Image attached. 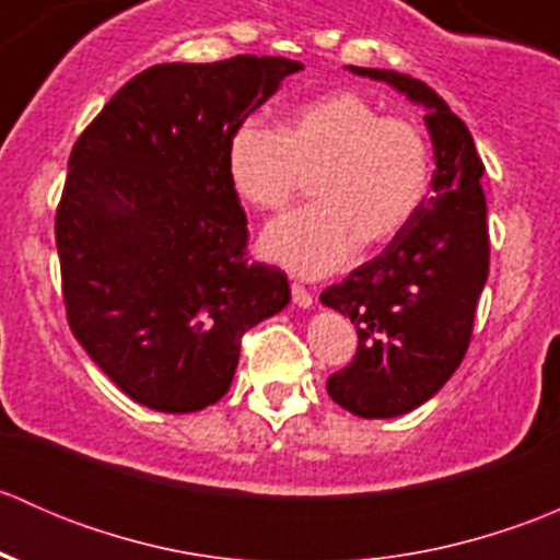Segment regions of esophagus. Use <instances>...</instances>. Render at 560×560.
Masks as SVG:
<instances>
[{
  "label": "esophagus",
  "mask_w": 560,
  "mask_h": 560,
  "mask_svg": "<svg viewBox=\"0 0 560 560\" xmlns=\"http://www.w3.org/2000/svg\"><path fill=\"white\" fill-rule=\"evenodd\" d=\"M292 301H295L301 308H312L314 306V295L306 290V287L298 284V281L292 284Z\"/></svg>",
  "instance_id": "34e87169"
}]
</instances>
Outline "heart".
I'll return each mask as SVG.
<instances>
[{
  "mask_svg": "<svg viewBox=\"0 0 560 560\" xmlns=\"http://www.w3.org/2000/svg\"><path fill=\"white\" fill-rule=\"evenodd\" d=\"M224 165L235 195L257 211H281L314 178L319 202L270 224L262 252L301 276H327L363 244L387 246L409 228L433 162L420 124L341 89L295 105L279 129L244 118Z\"/></svg>",
  "mask_w": 560,
  "mask_h": 560,
  "instance_id": "obj_1",
  "label": "heart"
}]
</instances>
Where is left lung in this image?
<instances>
[{
	"label": "left lung",
	"mask_w": 560,
	"mask_h": 560,
	"mask_svg": "<svg viewBox=\"0 0 560 560\" xmlns=\"http://www.w3.org/2000/svg\"><path fill=\"white\" fill-rule=\"evenodd\" d=\"M349 70L425 105L436 154L433 195L409 228L322 292L358 330V352L327 380V393L352 415L382 420L425 404L466 358L490 270L485 165L466 124L428 83L395 70Z\"/></svg>",
	"instance_id": "obj_1"
}]
</instances>
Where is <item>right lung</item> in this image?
I'll return each instance as SVG.
<instances>
[{
	"instance_id": "obj_1",
	"label": "right lung",
	"mask_w": 560,
	"mask_h": 560,
	"mask_svg": "<svg viewBox=\"0 0 560 560\" xmlns=\"http://www.w3.org/2000/svg\"><path fill=\"white\" fill-rule=\"evenodd\" d=\"M298 70L252 54L149 67L72 145L56 208L67 322L113 385L149 409L217 404L244 332L290 303L279 268L248 262L224 151Z\"/></svg>"
}]
</instances>
